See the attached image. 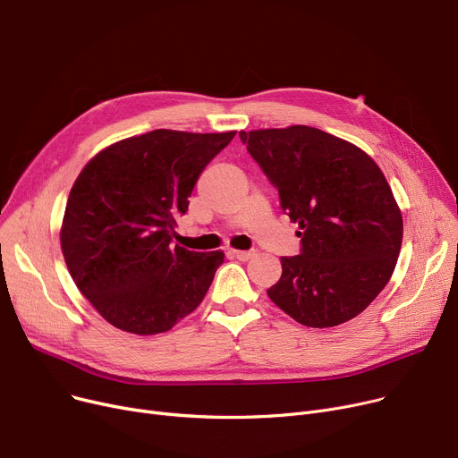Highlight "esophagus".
I'll list each match as a JSON object with an SVG mask.
<instances>
[{"instance_id":"obj_1","label":"esophagus","mask_w":458,"mask_h":458,"mask_svg":"<svg viewBox=\"0 0 458 458\" xmlns=\"http://www.w3.org/2000/svg\"><path fill=\"white\" fill-rule=\"evenodd\" d=\"M228 254H230L232 258L239 259V261H247V259H250V258L254 256L252 250H230Z\"/></svg>"}]
</instances>
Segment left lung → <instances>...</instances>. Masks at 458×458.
Instances as JSON below:
<instances>
[{"mask_svg":"<svg viewBox=\"0 0 458 458\" xmlns=\"http://www.w3.org/2000/svg\"><path fill=\"white\" fill-rule=\"evenodd\" d=\"M239 138L300 228V254L282 258L268 298L310 327L352 320L385 289L402 249V211L385 174L359 147L313 127Z\"/></svg>","mask_w":458,"mask_h":458,"instance_id":"left-lung-1","label":"left lung"}]
</instances>
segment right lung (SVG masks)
<instances>
[{
  "label": "right lung",
  "mask_w": 458,
  "mask_h": 458,
  "mask_svg": "<svg viewBox=\"0 0 458 458\" xmlns=\"http://www.w3.org/2000/svg\"><path fill=\"white\" fill-rule=\"evenodd\" d=\"M233 136L158 129L103 148L77 176L60 245L75 285L112 326L157 335L199 308L225 254L171 239L200 173Z\"/></svg>",
  "instance_id": "add662e5"
}]
</instances>
